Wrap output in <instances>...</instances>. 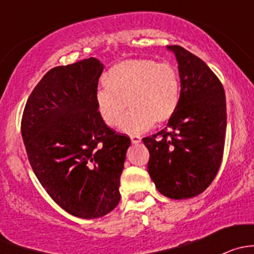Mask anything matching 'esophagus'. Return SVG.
<instances>
[{"instance_id":"1","label":"esophagus","mask_w":254,"mask_h":254,"mask_svg":"<svg viewBox=\"0 0 254 254\" xmlns=\"http://www.w3.org/2000/svg\"><path fill=\"white\" fill-rule=\"evenodd\" d=\"M130 139H131L132 143H140V142H141V136H140V135H131V136H130Z\"/></svg>"}]
</instances>
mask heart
<instances>
[{
  "label": "heart",
  "mask_w": 254,
  "mask_h": 254,
  "mask_svg": "<svg viewBox=\"0 0 254 254\" xmlns=\"http://www.w3.org/2000/svg\"><path fill=\"white\" fill-rule=\"evenodd\" d=\"M103 88L94 96L97 112L108 127H117L127 106L120 127L139 134L153 124L172 119L181 101V78L170 64L151 59H129L114 65L104 76Z\"/></svg>",
  "instance_id": "obj_1"
}]
</instances>
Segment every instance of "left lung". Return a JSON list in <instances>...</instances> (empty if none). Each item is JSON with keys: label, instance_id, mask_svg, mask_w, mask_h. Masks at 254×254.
I'll return each mask as SVG.
<instances>
[{"label": "left lung", "instance_id": "1", "mask_svg": "<svg viewBox=\"0 0 254 254\" xmlns=\"http://www.w3.org/2000/svg\"><path fill=\"white\" fill-rule=\"evenodd\" d=\"M167 48L178 61L181 101L166 129L142 141L158 191L171 199H189L205 190L221 166L226 98L222 83L201 59L179 45Z\"/></svg>", "mask_w": 254, "mask_h": 254}]
</instances>
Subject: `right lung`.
Returning <instances> with one entry per match:
<instances>
[{"instance_id":"add662e5","label":"right lung","mask_w":254,"mask_h":254,"mask_svg":"<svg viewBox=\"0 0 254 254\" xmlns=\"http://www.w3.org/2000/svg\"><path fill=\"white\" fill-rule=\"evenodd\" d=\"M103 65L94 58L51 68L33 89L20 123L28 160L50 198L81 219L120 200L129 136L109 127L94 96Z\"/></svg>"}]
</instances>
